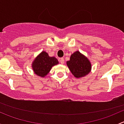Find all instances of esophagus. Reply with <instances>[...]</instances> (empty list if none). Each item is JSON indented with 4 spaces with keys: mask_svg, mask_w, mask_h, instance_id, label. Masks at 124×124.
Returning a JSON list of instances; mask_svg holds the SVG:
<instances>
[{
    "mask_svg": "<svg viewBox=\"0 0 124 124\" xmlns=\"http://www.w3.org/2000/svg\"><path fill=\"white\" fill-rule=\"evenodd\" d=\"M59 62H60V63H62V64H63V63H64V62H65L64 59H63V57H61V58H60L59 59Z\"/></svg>",
    "mask_w": 124,
    "mask_h": 124,
    "instance_id": "esophagus-1",
    "label": "esophagus"
}]
</instances>
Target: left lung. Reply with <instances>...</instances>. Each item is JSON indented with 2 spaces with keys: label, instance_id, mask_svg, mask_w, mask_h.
<instances>
[{
  "label": "left lung",
  "instance_id": "left-lung-1",
  "mask_svg": "<svg viewBox=\"0 0 124 124\" xmlns=\"http://www.w3.org/2000/svg\"><path fill=\"white\" fill-rule=\"evenodd\" d=\"M67 65L72 75L77 78L85 77L92 68L89 60L79 51H76L71 55Z\"/></svg>",
  "mask_w": 124,
  "mask_h": 124
}]
</instances>
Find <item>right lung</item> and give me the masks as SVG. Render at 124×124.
<instances>
[{"label":"right lung","instance_id":"right-lung-1","mask_svg":"<svg viewBox=\"0 0 124 124\" xmlns=\"http://www.w3.org/2000/svg\"><path fill=\"white\" fill-rule=\"evenodd\" d=\"M58 63V60L56 57H50L47 52L43 51L34 59L32 68L37 76L44 77L49 73L52 67Z\"/></svg>","mask_w":124,"mask_h":124}]
</instances>
